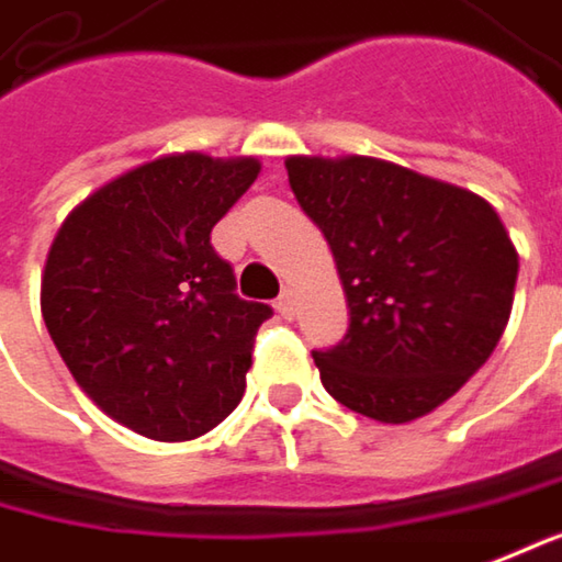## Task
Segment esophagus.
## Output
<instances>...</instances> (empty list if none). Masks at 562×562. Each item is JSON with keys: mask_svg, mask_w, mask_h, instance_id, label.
I'll list each match as a JSON object with an SVG mask.
<instances>
[{"mask_svg": "<svg viewBox=\"0 0 562 562\" xmlns=\"http://www.w3.org/2000/svg\"><path fill=\"white\" fill-rule=\"evenodd\" d=\"M274 310H278L281 316H294V291H291V288L281 291V297L274 301Z\"/></svg>", "mask_w": 562, "mask_h": 562, "instance_id": "34e87169", "label": "esophagus"}]
</instances>
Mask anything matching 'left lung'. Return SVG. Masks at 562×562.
Listing matches in <instances>:
<instances>
[{"label":"left lung","mask_w":562,"mask_h":562,"mask_svg":"<svg viewBox=\"0 0 562 562\" xmlns=\"http://www.w3.org/2000/svg\"><path fill=\"white\" fill-rule=\"evenodd\" d=\"M288 181L333 249L348 333L313 351L351 413L403 425L435 413L505 333L518 252L496 207L374 156H288Z\"/></svg>","instance_id":"1"}]
</instances>
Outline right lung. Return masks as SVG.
Returning <instances> with one entry per match:
<instances>
[{
    "mask_svg": "<svg viewBox=\"0 0 562 562\" xmlns=\"http://www.w3.org/2000/svg\"><path fill=\"white\" fill-rule=\"evenodd\" d=\"M259 172L256 156H159L95 188L50 243L47 333L82 393L143 438L191 441L243 400L271 306L236 294L211 229Z\"/></svg>",
    "mask_w": 562,
    "mask_h": 562,
    "instance_id": "add662e5",
    "label": "right lung"
}]
</instances>
